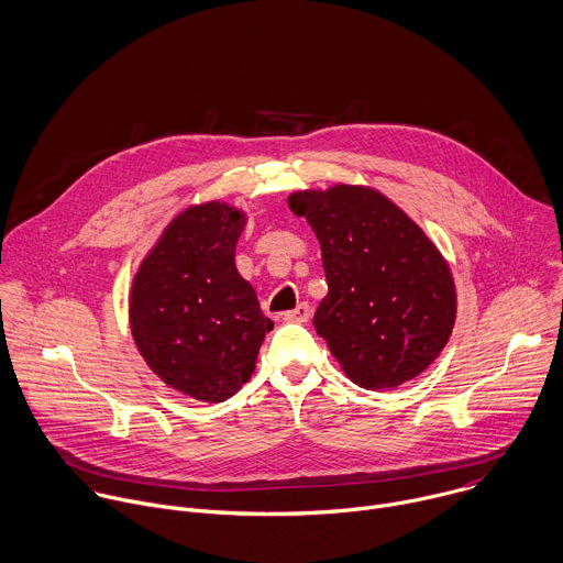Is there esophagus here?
I'll use <instances>...</instances> for the list:
<instances>
[{"label": "esophagus", "instance_id": "obj_1", "mask_svg": "<svg viewBox=\"0 0 563 563\" xmlns=\"http://www.w3.org/2000/svg\"><path fill=\"white\" fill-rule=\"evenodd\" d=\"M283 318H285L287 322H307V320L311 318V307H309L307 302H300L296 309L287 311Z\"/></svg>", "mask_w": 563, "mask_h": 563}]
</instances>
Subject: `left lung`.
Returning <instances> with one entry per match:
<instances>
[{
	"label": "left lung",
	"mask_w": 563,
	"mask_h": 563,
	"mask_svg": "<svg viewBox=\"0 0 563 563\" xmlns=\"http://www.w3.org/2000/svg\"><path fill=\"white\" fill-rule=\"evenodd\" d=\"M287 203L320 243L329 291L313 327L344 376L371 391L418 378L455 327L449 261L373 187L335 183L327 190H296Z\"/></svg>",
	"instance_id": "left-lung-1"
}]
</instances>
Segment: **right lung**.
Instances as JSON below:
<instances>
[{"mask_svg":"<svg viewBox=\"0 0 563 563\" xmlns=\"http://www.w3.org/2000/svg\"><path fill=\"white\" fill-rule=\"evenodd\" d=\"M245 225L247 212L236 206H187L163 228L132 278V340L156 378L185 398H232L252 378L274 327L236 269Z\"/></svg>","mask_w":563,"mask_h":563,"instance_id":"obj_1","label":"right lung"}]
</instances>
